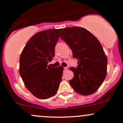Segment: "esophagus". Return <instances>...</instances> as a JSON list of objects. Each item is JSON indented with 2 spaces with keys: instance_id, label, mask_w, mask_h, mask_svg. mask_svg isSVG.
I'll return each mask as SVG.
<instances>
[{
  "instance_id": "1",
  "label": "esophagus",
  "mask_w": 123,
  "mask_h": 123,
  "mask_svg": "<svg viewBox=\"0 0 123 123\" xmlns=\"http://www.w3.org/2000/svg\"><path fill=\"white\" fill-rule=\"evenodd\" d=\"M64 71H67V70H68V68H67V67H64Z\"/></svg>"
}]
</instances>
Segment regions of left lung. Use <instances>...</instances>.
I'll use <instances>...</instances> for the list:
<instances>
[{
	"instance_id": "left-lung-1",
	"label": "left lung",
	"mask_w": 123,
	"mask_h": 123,
	"mask_svg": "<svg viewBox=\"0 0 123 123\" xmlns=\"http://www.w3.org/2000/svg\"><path fill=\"white\" fill-rule=\"evenodd\" d=\"M60 37L71 48L73 57L78 60L77 68H70L74 73L69 81L70 85L79 94H92L102 84L107 74V60L101 44L82 27L64 28Z\"/></svg>"
}]
</instances>
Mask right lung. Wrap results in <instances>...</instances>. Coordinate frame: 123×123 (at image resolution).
I'll use <instances>...</instances> for the list:
<instances>
[{
  "mask_svg": "<svg viewBox=\"0 0 123 123\" xmlns=\"http://www.w3.org/2000/svg\"><path fill=\"white\" fill-rule=\"evenodd\" d=\"M63 29H48L33 35L21 53L19 73L25 86L35 97L46 99L57 93L63 67L48 65Z\"/></svg>",
  "mask_w": 123,
  "mask_h": 123,
  "instance_id": "add662e5",
  "label": "right lung"
}]
</instances>
